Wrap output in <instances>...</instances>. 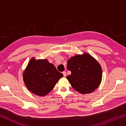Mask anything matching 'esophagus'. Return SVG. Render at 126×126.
<instances>
[{
  "instance_id": "1",
  "label": "esophagus",
  "mask_w": 126,
  "mask_h": 126,
  "mask_svg": "<svg viewBox=\"0 0 126 126\" xmlns=\"http://www.w3.org/2000/svg\"><path fill=\"white\" fill-rule=\"evenodd\" d=\"M62 73H63V76H64V77H65L66 75H67V73H66L65 71L63 72Z\"/></svg>"
}]
</instances>
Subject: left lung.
I'll list each match as a JSON object with an SVG mask.
<instances>
[{"label":"left lung","mask_w":126,"mask_h":126,"mask_svg":"<svg viewBox=\"0 0 126 126\" xmlns=\"http://www.w3.org/2000/svg\"><path fill=\"white\" fill-rule=\"evenodd\" d=\"M67 69L71 72V74L67 76V79L79 93H92L101 83V66L88 53L72 57L67 62Z\"/></svg>","instance_id":"8db88e82"}]
</instances>
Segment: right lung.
I'll return each mask as SVG.
<instances>
[{"mask_svg": "<svg viewBox=\"0 0 126 126\" xmlns=\"http://www.w3.org/2000/svg\"><path fill=\"white\" fill-rule=\"evenodd\" d=\"M63 74L47 59L30 60L23 72V80L27 88L33 93L44 96L54 88Z\"/></svg>", "mask_w": 126, "mask_h": 126, "instance_id": "obj_1", "label": "right lung"}]
</instances>
